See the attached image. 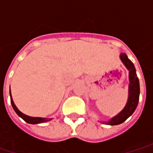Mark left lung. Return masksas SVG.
I'll list each match as a JSON object with an SVG mask.
<instances>
[{"instance_id": "left-lung-1", "label": "left lung", "mask_w": 153, "mask_h": 153, "mask_svg": "<svg viewBox=\"0 0 153 153\" xmlns=\"http://www.w3.org/2000/svg\"><path fill=\"white\" fill-rule=\"evenodd\" d=\"M120 59L125 67L129 71L128 98L126 106L121 112L119 113L115 117H113L110 121L106 122V124H108L110 125H120L123 122H125L134 113L136 107L138 106V100H139V93H140L139 81H138V77L136 74V70H135L134 65L125 53H122L120 55Z\"/></svg>"}]
</instances>
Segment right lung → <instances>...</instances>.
Here are the masks:
<instances>
[{"instance_id":"add662e5","label":"right lung","mask_w":153,"mask_h":153,"mask_svg":"<svg viewBox=\"0 0 153 153\" xmlns=\"http://www.w3.org/2000/svg\"><path fill=\"white\" fill-rule=\"evenodd\" d=\"M10 102H11V105L13 106V108L15 110V111L17 114H18L19 116H20L25 121H26L28 124H33V125H34V124H40V123H43V122H46L47 120H47L46 118H40V117H31V116H28V115H25V114H23L21 111H19L18 110V108L16 107V106L15 105V103L13 102V99H12L11 97V93H10Z\"/></svg>"}]
</instances>
